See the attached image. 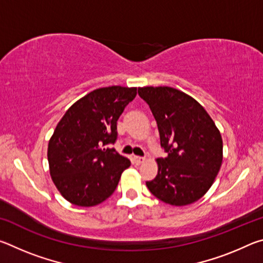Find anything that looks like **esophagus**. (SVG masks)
I'll use <instances>...</instances> for the list:
<instances>
[{
    "label": "esophagus",
    "mask_w": 263,
    "mask_h": 263,
    "mask_svg": "<svg viewBox=\"0 0 263 263\" xmlns=\"http://www.w3.org/2000/svg\"><path fill=\"white\" fill-rule=\"evenodd\" d=\"M144 161H145L144 158H141V157H133V163H135V164H141Z\"/></svg>",
    "instance_id": "34e87169"
}]
</instances>
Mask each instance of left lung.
Instances as JSON below:
<instances>
[{
    "label": "left lung",
    "instance_id": "8db88e82",
    "mask_svg": "<svg viewBox=\"0 0 263 263\" xmlns=\"http://www.w3.org/2000/svg\"><path fill=\"white\" fill-rule=\"evenodd\" d=\"M158 124L166 158L146 185L155 197L182 206L198 201L210 189L222 161L220 132L205 109L172 87L138 88Z\"/></svg>",
    "mask_w": 263,
    "mask_h": 263
}]
</instances>
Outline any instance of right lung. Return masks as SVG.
<instances>
[{
	"mask_svg": "<svg viewBox=\"0 0 263 263\" xmlns=\"http://www.w3.org/2000/svg\"><path fill=\"white\" fill-rule=\"evenodd\" d=\"M137 88L92 90L70 106L48 142L50 173L60 194L79 206H94L114 194L130 160L109 148L117 140V121Z\"/></svg>",
	"mask_w": 263,
	"mask_h": 263,
	"instance_id": "1",
	"label": "right lung"
}]
</instances>
